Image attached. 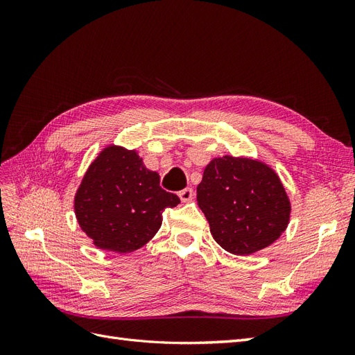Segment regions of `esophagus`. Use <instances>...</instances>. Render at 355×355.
I'll return each instance as SVG.
<instances>
[{
    "instance_id": "esophagus-1",
    "label": "esophagus",
    "mask_w": 355,
    "mask_h": 355,
    "mask_svg": "<svg viewBox=\"0 0 355 355\" xmlns=\"http://www.w3.org/2000/svg\"><path fill=\"white\" fill-rule=\"evenodd\" d=\"M179 198H180V201L182 202H188V201H191L192 198H194V189L192 188H185V189H182V191H179Z\"/></svg>"
}]
</instances>
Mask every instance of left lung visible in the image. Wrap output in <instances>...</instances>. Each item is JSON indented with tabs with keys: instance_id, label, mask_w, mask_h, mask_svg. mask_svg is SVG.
Listing matches in <instances>:
<instances>
[{
	"instance_id": "obj_1",
	"label": "left lung",
	"mask_w": 355,
	"mask_h": 355,
	"mask_svg": "<svg viewBox=\"0 0 355 355\" xmlns=\"http://www.w3.org/2000/svg\"><path fill=\"white\" fill-rule=\"evenodd\" d=\"M197 201L214 241L239 256L280 239L292 211L275 170L250 157L213 158L197 187Z\"/></svg>"
}]
</instances>
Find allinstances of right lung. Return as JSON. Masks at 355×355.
Instances as JSON below:
<instances>
[{
  "mask_svg": "<svg viewBox=\"0 0 355 355\" xmlns=\"http://www.w3.org/2000/svg\"><path fill=\"white\" fill-rule=\"evenodd\" d=\"M180 202L159 187V175L145 167L136 149L105 146L75 192L80 228L101 250L130 253L158 232L163 211Z\"/></svg>",
  "mask_w": 355,
  "mask_h": 355,
  "instance_id": "1",
  "label": "right lung"
}]
</instances>
